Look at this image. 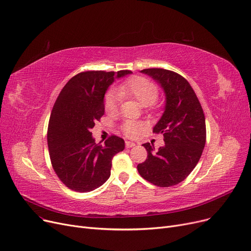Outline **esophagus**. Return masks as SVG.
<instances>
[{
  "label": "esophagus",
  "mask_w": 251,
  "mask_h": 251,
  "mask_svg": "<svg viewBox=\"0 0 251 251\" xmlns=\"http://www.w3.org/2000/svg\"><path fill=\"white\" fill-rule=\"evenodd\" d=\"M134 146H136V144H135L134 142L126 141V148H132V147H134Z\"/></svg>",
  "instance_id": "obj_1"
}]
</instances>
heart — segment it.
Wrapping results in <instances>:
<instances>
[{
  "mask_svg": "<svg viewBox=\"0 0 251 251\" xmlns=\"http://www.w3.org/2000/svg\"><path fill=\"white\" fill-rule=\"evenodd\" d=\"M132 98L138 101L142 106H153L158 96V88L151 80L142 77L133 76L116 88L115 92H108L104 98V108L107 113H115L118 109V99ZM143 128L139 122L128 121L122 126V132L128 138L137 137Z\"/></svg>",
  "mask_w": 251,
  "mask_h": 251,
  "instance_id": "b5f03b06",
  "label": "heart"
}]
</instances>
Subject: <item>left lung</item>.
I'll list each match as a JSON object with an SVG mask.
<instances>
[{
    "mask_svg": "<svg viewBox=\"0 0 251 251\" xmlns=\"http://www.w3.org/2000/svg\"><path fill=\"white\" fill-rule=\"evenodd\" d=\"M162 88L165 105L153 133L163 136L164 146L154 153L150 143L143 144L147 159L138 164L143 178L158 187L183 182L194 170L205 146V117L201 104L186 78L162 68L141 70Z\"/></svg>",
    "mask_w": 251,
    "mask_h": 251,
    "instance_id": "left-lung-1",
    "label": "left lung"
}]
</instances>
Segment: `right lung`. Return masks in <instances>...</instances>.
<instances>
[{
  "label": "right lung",
  "instance_id": "add662e5",
  "mask_svg": "<svg viewBox=\"0 0 251 251\" xmlns=\"http://www.w3.org/2000/svg\"><path fill=\"white\" fill-rule=\"evenodd\" d=\"M129 70L85 71L70 78L54 104L48 126L52 166L60 181L76 192H90L110 176L112 158L125 149L124 139L111 136L96 144L91 129L103 116L104 96L114 78Z\"/></svg>",
  "mask_w": 251,
  "mask_h": 251
}]
</instances>
